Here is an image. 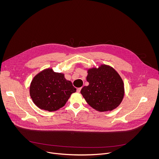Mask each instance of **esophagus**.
Instances as JSON below:
<instances>
[{
  "label": "esophagus",
  "mask_w": 159,
  "mask_h": 159,
  "mask_svg": "<svg viewBox=\"0 0 159 159\" xmlns=\"http://www.w3.org/2000/svg\"><path fill=\"white\" fill-rule=\"evenodd\" d=\"M81 89H82V88H78L77 89V92H80V91H81Z\"/></svg>",
  "instance_id": "esophagus-1"
}]
</instances>
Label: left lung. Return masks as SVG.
Here are the masks:
<instances>
[{"label":"left lung","instance_id":"left-lung-1","mask_svg":"<svg viewBox=\"0 0 159 159\" xmlns=\"http://www.w3.org/2000/svg\"><path fill=\"white\" fill-rule=\"evenodd\" d=\"M86 80L89 84L82 88L81 93L92 108L99 112L112 111L122 102L124 84L112 67L102 64L88 69Z\"/></svg>","mask_w":159,"mask_h":159}]
</instances>
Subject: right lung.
Masks as SVG:
<instances>
[{
    "instance_id": "obj_1",
    "label": "right lung",
    "mask_w": 159,
    "mask_h": 159,
    "mask_svg": "<svg viewBox=\"0 0 159 159\" xmlns=\"http://www.w3.org/2000/svg\"><path fill=\"white\" fill-rule=\"evenodd\" d=\"M76 88L67 80L62 73L46 68L37 74L30 85V95L34 104L48 111H54L63 107Z\"/></svg>"
}]
</instances>
